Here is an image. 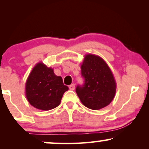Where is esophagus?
Segmentation results:
<instances>
[{
	"mask_svg": "<svg viewBox=\"0 0 149 149\" xmlns=\"http://www.w3.org/2000/svg\"><path fill=\"white\" fill-rule=\"evenodd\" d=\"M74 88H75V85L74 83H72V84L69 85V89H70V90H74Z\"/></svg>",
	"mask_w": 149,
	"mask_h": 149,
	"instance_id": "34e87169",
	"label": "esophagus"
}]
</instances>
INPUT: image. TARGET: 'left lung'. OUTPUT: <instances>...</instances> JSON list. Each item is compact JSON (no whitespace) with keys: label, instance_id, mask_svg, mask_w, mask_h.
<instances>
[{"label":"left lung","instance_id":"obj_1","mask_svg":"<svg viewBox=\"0 0 149 149\" xmlns=\"http://www.w3.org/2000/svg\"><path fill=\"white\" fill-rule=\"evenodd\" d=\"M81 68L85 83L77 85L76 92L83 104L92 110L109 105L115 97L117 85L105 61L96 55L87 54Z\"/></svg>","mask_w":149,"mask_h":149}]
</instances>
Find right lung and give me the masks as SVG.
Segmentation results:
<instances>
[{"instance_id": "obj_1", "label": "right lung", "mask_w": 149, "mask_h": 149, "mask_svg": "<svg viewBox=\"0 0 149 149\" xmlns=\"http://www.w3.org/2000/svg\"><path fill=\"white\" fill-rule=\"evenodd\" d=\"M68 90L62 77L56 76L53 68L41 62L32 68L25 86L28 101L32 107L42 111H49L60 105L63 95Z\"/></svg>"}]
</instances>
